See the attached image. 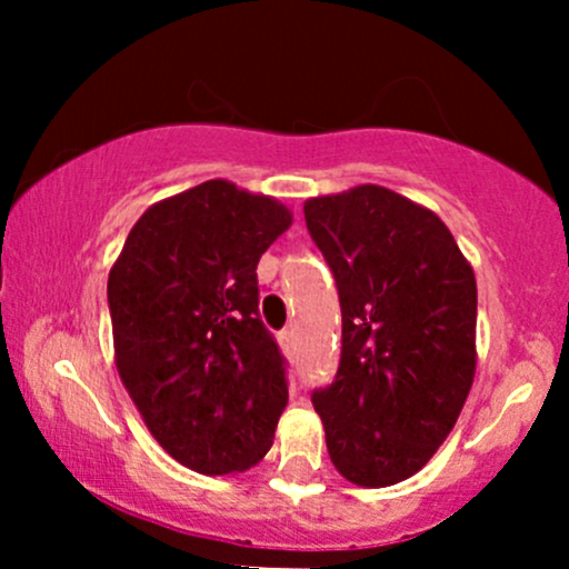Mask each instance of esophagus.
Instances as JSON below:
<instances>
[{
  "label": "esophagus",
  "instance_id": "34e87169",
  "mask_svg": "<svg viewBox=\"0 0 569 569\" xmlns=\"http://www.w3.org/2000/svg\"><path fill=\"white\" fill-rule=\"evenodd\" d=\"M280 345H283L286 350H291V348H293V329L280 331Z\"/></svg>",
  "mask_w": 569,
  "mask_h": 569
}]
</instances>
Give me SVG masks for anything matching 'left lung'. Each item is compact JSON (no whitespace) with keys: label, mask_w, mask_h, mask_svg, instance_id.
<instances>
[{"label":"left lung","mask_w":569,"mask_h":569,"mask_svg":"<svg viewBox=\"0 0 569 569\" xmlns=\"http://www.w3.org/2000/svg\"><path fill=\"white\" fill-rule=\"evenodd\" d=\"M335 272L342 356L312 390L335 468L358 487L409 479L455 428L476 375V278L447 224L377 184L305 202Z\"/></svg>","instance_id":"1"}]
</instances>
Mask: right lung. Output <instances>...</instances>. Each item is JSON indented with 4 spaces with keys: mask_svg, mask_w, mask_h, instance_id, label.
<instances>
[{
    "mask_svg": "<svg viewBox=\"0 0 569 569\" xmlns=\"http://www.w3.org/2000/svg\"><path fill=\"white\" fill-rule=\"evenodd\" d=\"M289 227L276 198L202 181L147 208L109 272L120 380L149 433L198 473L257 466L289 403L257 280Z\"/></svg>",
    "mask_w": 569,
    "mask_h": 569,
    "instance_id": "obj_1",
    "label": "right lung"
}]
</instances>
